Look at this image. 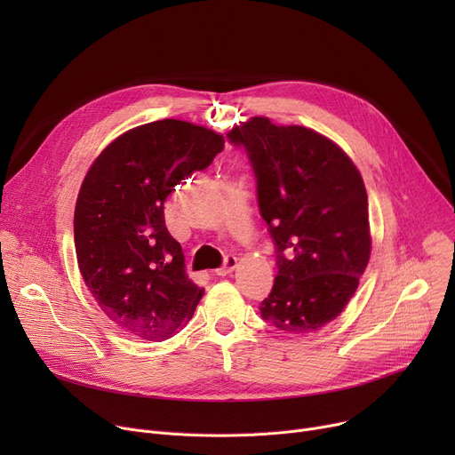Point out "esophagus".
<instances>
[{
    "label": "esophagus",
    "instance_id": "obj_1",
    "mask_svg": "<svg viewBox=\"0 0 455 455\" xmlns=\"http://www.w3.org/2000/svg\"><path fill=\"white\" fill-rule=\"evenodd\" d=\"M235 266H237V258L234 254H227L223 266L220 269H215V273H218L220 276H227L235 269Z\"/></svg>",
    "mask_w": 455,
    "mask_h": 455
}]
</instances>
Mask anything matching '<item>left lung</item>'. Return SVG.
<instances>
[{
	"label": "left lung",
	"mask_w": 455,
	"mask_h": 455,
	"mask_svg": "<svg viewBox=\"0 0 455 455\" xmlns=\"http://www.w3.org/2000/svg\"><path fill=\"white\" fill-rule=\"evenodd\" d=\"M243 148L278 275L259 314L285 333L336 319L360 283L369 256V201L352 160L323 134L252 117L227 134Z\"/></svg>",
	"instance_id": "obj_1"
}]
</instances>
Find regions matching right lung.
I'll use <instances>...</instances> for the list:
<instances>
[{
	"label": "right lung",
	"mask_w": 455,
	"mask_h": 455,
	"mask_svg": "<svg viewBox=\"0 0 455 455\" xmlns=\"http://www.w3.org/2000/svg\"><path fill=\"white\" fill-rule=\"evenodd\" d=\"M223 148L218 132L160 119L116 138L83 180L74 218L81 275L107 317L141 339L172 338L203 297L186 276L164 203Z\"/></svg>",
	"instance_id": "obj_1"
}]
</instances>
